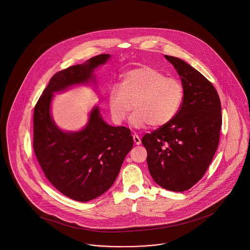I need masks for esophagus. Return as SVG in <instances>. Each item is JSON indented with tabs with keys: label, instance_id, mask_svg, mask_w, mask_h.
Returning <instances> with one entry per match:
<instances>
[{
	"label": "esophagus",
	"instance_id": "1",
	"mask_svg": "<svg viewBox=\"0 0 250 250\" xmlns=\"http://www.w3.org/2000/svg\"><path fill=\"white\" fill-rule=\"evenodd\" d=\"M132 137L133 141H134L135 145H137V146H140V145H141V139H140V137H139L137 134H134Z\"/></svg>",
	"mask_w": 250,
	"mask_h": 250
}]
</instances>
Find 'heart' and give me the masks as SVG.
<instances>
[{
	"instance_id": "heart-1",
	"label": "heart",
	"mask_w": 250,
	"mask_h": 250,
	"mask_svg": "<svg viewBox=\"0 0 250 250\" xmlns=\"http://www.w3.org/2000/svg\"><path fill=\"white\" fill-rule=\"evenodd\" d=\"M185 91L179 79L144 66L126 72L122 85L108 90V105L114 122L122 124L135 107L131 124L136 127L168 125L181 108Z\"/></svg>"
}]
</instances>
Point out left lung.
I'll use <instances>...</instances> for the list:
<instances>
[{
    "mask_svg": "<svg viewBox=\"0 0 250 250\" xmlns=\"http://www.w3.org/2000/svg\"><path fill=\"white\" fill-rule=\"evenodd\" d=\"M165 59L181 78L184 101L176 117L146 134L142 143L155 182L169 191H184L203 177L217 150L220 99L213 85L187 62L166 55Z\"/></svg>",
    "mask_w": 250,
    "mask_h": 250,
    "instance_id": "obj_1",
    "label": "left lung"
}]
</instances>
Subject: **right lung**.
<instances>
[{"instance_id": "right-lung-1", "label": "right lung", "mask_w": 250, "mask_h": 250, "mask_svg": "<svg viewBox=\"0 0 250 250\" xmlns=\"http://www.w3.org/2000/svg\"><path fill=\"white\" fill-rule=\"evenodd\" d=\"M102 54L86 64L74 65L53 75L34 108L33 148L50 183L64 195L80 202L94 199L114 183L121 166L132 149L130 129L105 124L94 107L87 126L66 133L50 115L53 92L86 83L91 73L109 59Z\"/></svg>"}]
</instances>
